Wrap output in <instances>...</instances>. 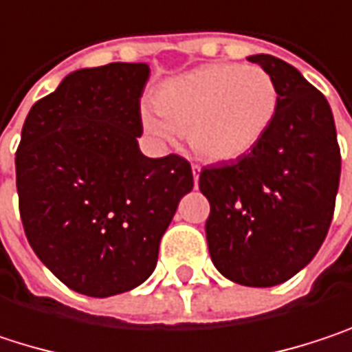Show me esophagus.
Returning <instances> with one entry per match:
<instances>
[{
	"label": "esophagus",
	"mask_w": 352,
	"mask_h": 352,
	"mask_svg": "<svg viewBox=\"0 0 352 352\" xmlns=\"http://www.w3.org/2000/svg\"><path fill=\"white\" fill-rule=\"evenodd\" d=\"M192 178H195V186H197L198 178H200V166L198 164H192Z\"/></svg>",
	"instance_id": "esophagus-1"
}]
</instances>
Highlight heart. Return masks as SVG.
Here are the masks:
<instances>
[{"instance_id":"1","label":"heart","mask_w":352,"mask_h":352,"mask_svg":"<svg viewBox=\"0 0 352 352\" xmlns=\"http://www.w3.org/2000/svg\"><path fill=\"white\" fill-rule=\"evenodd\" d=\"M280 111V89L261 66L214 63L168 80L155 107L142 113L144 129L160 142L188 135L190 148L214 162L253 152Z\"/></svg>"}]
</instances>
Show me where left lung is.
I'll use <instances>...</instances> for the list:
<instances>
[{
    "label": "left lung",
    "instance_id": "8db88e82",
    "mask_svg": "<svg viewBox=\"0 0 352 352\" xmlns=\"http://www.w3.org/2000/svg\"><path fill=\"white\" fill-rule=\"evenodd\" d=\"M280 89V111L259 146L233 164L202 168L210 202L206 241L231 282L278 286L306 267L329 233L340 180V148L327 97L270 54L249 56Z\"/></svg>",
    "mask_w": 352,
    "mask_h": 352
}]
</instances>
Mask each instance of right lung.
Segmentation results:
<instances>
[{"label": "right lung", "mask_w": 352, "mask_h": 352, "mask_svg": "<svg viewBox=\"0 0 352 352\" xmlns=\"http://www.w3.org/2000/svg\"><path fill=\"white\" fill-rule=\"evenodd\" d=\"M146 63L80 68L30 109L16 152L25 237L70 289L107 298L144 284L195 186L176 154L140 152Z\"/></svg>", "instance_id": "1"}]
</instances>
